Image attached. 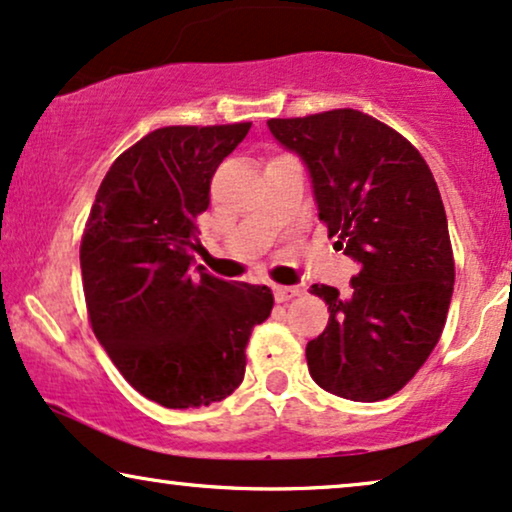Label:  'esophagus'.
<instances>
[{
  "instance_id": "obj_1",
  "label": "esophagus",
  "mask_w": 512,
  "mask_h": 512,
  "mask_svg": "<svg viewBox=\"0 0 512 512\" xmlns=\"http://www.w3.org/2000/svg\"><path fill=\"white\" fill-rule=\"evenodd\" d=\"M272 291H275V301L277 303H287V301H291V298H296L298 294H301L298 287H282V284H275Z\"/></svg>"
}]
</instances>
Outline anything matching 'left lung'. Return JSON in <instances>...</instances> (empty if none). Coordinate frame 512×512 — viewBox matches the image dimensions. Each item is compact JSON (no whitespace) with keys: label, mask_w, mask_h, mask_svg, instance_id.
I'll return each mask as SVG.
<instances>
[{"label":"left lung","mask_w":512,"mask_h":512,"mask_svg":"<svg viewBox=\"0 0 512 512\" xmlns=\"http://www.w3.org/2000/svg\"><path fill=\"white\" fill-rule=\"evenodd\" d=\"M268 129L303 159L320 221L360 268L348 294L310 287L329 305L327 329L305 348L310 376L345 400H386L433 353L454 294L435 178L407 138L360 110L268 119Z\"/></svg>","instance_id":"left-lung-1"}]
</instances>
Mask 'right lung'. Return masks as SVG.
<instances>
[{
    "label": "right lung",
    "instance_id": "right-lung-1",
    "mask_svg": "<svg viewBox=\"0 0 512 512\" xmlns=\"http://www.w3.org/2000/svg\"><path fill=\"white\" fill-rule=\"evenodd\" d=\"M249 129L143 136L115 159L86 221L79 263L91 329L119 374L167 409L209 407L240 386L251 329L275 303L268 287L192 268L211 178Z\"/></svg>",
    "mask_w": 512,
    "mask_h": 512
}]
</instances>
